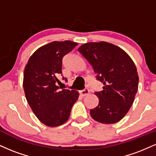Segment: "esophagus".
I'll use <instances>...</instances> for the list:
<instances>
[{
	"label": "esophagus",
	"mask_w": 156,
	"mask_h": 156,
	"mask_svg": "<svg viewBox=\"0 0 156 156\" xmlns=\"http://www.w3.org/2000/svg\"><path fill=\"white\" fill-rule=\"evenodd\" d=\"M80 95L83 96V97L87 95V94H89V89L87 88L84 89H83V90L80 91Z\"/></svg>",
	"instance_id": "34e87169"
}]
</instances>
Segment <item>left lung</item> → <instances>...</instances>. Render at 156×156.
<instances>
[{"label": "left lung", "mask_w": 156, "mask_h": 156, "mask_svg": "<svg viewBox=\"0 0 156 156\" xmlns=\"http://www.w3.org/2000/svg\"><path fill=\"white\" fill-rule=\"evenodd\" d=\"M78 51L88 60L103 83V90L95 92L99 104L90 110L93 119L114 124L126 115L133 105L139 86L136 67L128 53L107 42H87Z\"/></svg>", "instance_id": "1"}]
</instances>
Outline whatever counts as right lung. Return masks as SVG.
<instances>
[{"label":"right lung","instance_id":"add662e5","mask_svg":"<svg viewBox=\"0 0 156 156\" xmlns=\"http://www.w3.org/2000/svg\"><path fill=\"white\" fill-rule=\"evenodd\" d=\"M78 44L69 40L50 42L31 55L23 75V89L27 102L38 119L48 127L63 125L79 92L62 89L58 75L62 74V58Z\"/></svg>","mask_w":156,"mask_h":156}]
</instances>
